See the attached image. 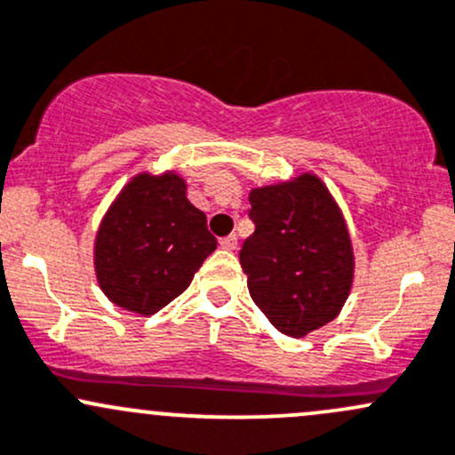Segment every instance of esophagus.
Wrapping results in <instances>:
<instances>
[{
  "mask_svg": "<svg viewBox=\"0 0 455 455\" xmlns=\"http://www.w3.org/2000/svg\"><path fill=\"white\" fill-rule=\"evenodd\" d=\"M220 248H224V251H235L237 248V237L235 235H227L220 240Z\"/></svg>",
  "mask_w": 455,
  "mask_h": 455,
  "instance_id": "esophagus-1",
  "label": "esophagus"
}]
</instances>
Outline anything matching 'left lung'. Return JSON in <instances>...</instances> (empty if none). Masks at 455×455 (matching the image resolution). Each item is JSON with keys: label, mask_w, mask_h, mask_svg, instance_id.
<instances>
[{"label": "left lung", "mask_w": 455, "mask_h": 455, "mask_svg": "<svg viewBox=\"0 0 455 455\" xmlns=\"http://www.w3.org/2000/svg\"><path fill=\"white\" fill-rule=\"evenodd\" d=\"M255 233L242 243L248 291L266 318L291 338L340 314L353 283L347 222L323 180L300 174L248 196Z\"/></svg>", "instance_id": "1"}]
</instances>
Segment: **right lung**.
Instances as JSON below:
<instances>
[{
    "label": "right lung",
    "instance_id": "add662e5",
    "mask_svg": "<svg viewBox=\"0 0 455 455\" xmlns=\"http://www.w3.org/2000/svg\"><path fill=\"white\" fill-rule=\"evenodd\" d=\"M179 174H140L111 204L95 237L100 288L119 307L150 315L183 294L218 242Z\"/></svg>",
    "mask_w": 455,
    "mask_h": 455
}]
</instances>
